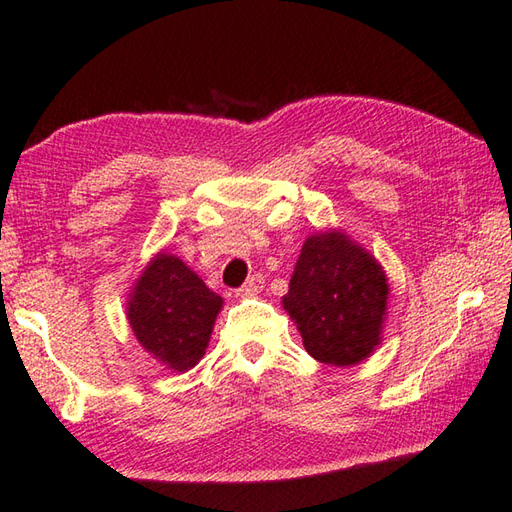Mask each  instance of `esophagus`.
Listing matches in <instances>:
<instances>
[{"instance_id":"1","label":"esophagus","mask_w":512,"mask_h":512,"mask_svg":"<svg viewBox=\"0 0 512 512\" xmlns=\"http://www.w3.org/2000/svg\"><path fill=\"white\" fill-rule=\"evenodd\" d=\"M264 284H266V281H264L262 275H250L246 279V284L242 288L235 290V295L237 297H253V295H257V292H262Z\"/></svg>"}]
</instances>
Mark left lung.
<instances>
[{
	"instance_id": "obj_1",
	"label": "left lung",
	"mask_w": 512,
	"mask_h": 512,
	"mask_svg": "<svg viewBox=\"0 0 512 512\" xmlns=\"http://www.w3.org/2000/svg\"><path fill=\"white\" fill-rule=\"evenodd\" d=\"M387 295L383 266L334 228L306 239L281 303L312 358L350 367L380 345Z\"/></svg>"
}]
</instances>
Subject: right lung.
Listing matches in <instances>:
<instances>
[{"mask_svg": "<svg viewBox=\"0 0 512 512\" xmlns=\"http://www.w3.org/2000/svg\"><path fill=\"white\" fill-rule=\"evenodd\" d=\"M222 297L176 255L158 253L127 301L138 343L173 372H187L204 356Z\"/></svg>", "mask_w": 512, "mask_h": 512, "instance_id": "obj_1", "label": "right lung"}]
</instances>
